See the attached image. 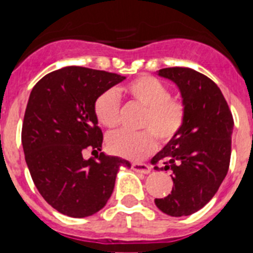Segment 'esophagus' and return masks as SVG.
Returning a JSON list of instances; mask_svg holds the SVG:
<instances>
[{
    "instance_id": "esophagus-1",
    "label": "esophagus",
    "mask_w": 253,
    "mask_h": 253,
    "mask_svg": "<svg viewBox=\"0 0 253 253\" xmlns=\"http://www.w3.org/2000/svg\"><path fill=\"white\" fill-rule=\"evenodd\" d=\"M131 169L135 172H140V173H149L151 172V166L147 163H133Z\"/></svg>"
}]
</instances>
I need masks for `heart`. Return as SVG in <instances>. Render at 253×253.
I'll return each mask as SVG.
<instances>
[{
  "instance_id": "1",
  "label": "heart",
  "mask_w": 253,
  "mask_h": 253,
  "mask_svg": "<svg viewBox=\"0 0 253 253\" xmlns=\"http://www.w3.org/2000/svg\"><path fill=\"white\" fill-rule=\"evenodd\" d=\"M120 96L146 107L140 120L144 130H119L107 137V148L111 153L131 161L147 157L156 149L157 138L169 143L180 134L187 118L184 100L171 96L169 86L152 76H140L124 86L109 88L96 97L93 113L102 126L109 129L119 124L122 100Z\"/></svg>"
}]
</instances>
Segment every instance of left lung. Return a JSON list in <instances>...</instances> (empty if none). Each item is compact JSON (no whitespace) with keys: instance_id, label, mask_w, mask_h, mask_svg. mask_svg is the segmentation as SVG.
I'll list each match as a JSON object with an SVG mask.
<instances>
[{"instance_id":"left-lung-1","label":"left lung","mask_w":253,"mask_h":253,"mask_svg":"<svg viewBox=\"0 0 253 253\" xmlns=\"http://www.w3.org/2000/svg\"><path fill=\"white\" fill-rule=\"evenodd\" d=\"M158 75L177 84L187 118L177 137L151 160L156 171L173 172L171 194L154 203L167 215H191L211 200L227 176L233 116L222 91L203 73L169 67Z\"/></svg>"}]
</instances>
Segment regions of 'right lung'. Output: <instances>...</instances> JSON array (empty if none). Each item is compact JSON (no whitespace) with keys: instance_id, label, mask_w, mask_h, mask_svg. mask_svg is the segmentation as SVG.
I'll return each mask as SVG.
<instances>
[{"instance_id":"right-lung-1","label":"right lung","mask_w":253,"mask_h":253,"mask_svg":"<svg viewBox=\"0 0 253 253\" xmlns=\"http://www.w3.org/2000/svg\"><path fill=\"white\" fill-rule=\"evenodd\" d=\"M124 78L71 66L45 75L31 90L21 130L26 165L40 195L64 215L97 213L113 194L119 167H130L97 153L104 135L93 113L96 97ZM84 150L96 156L84 160Z\"/></svg>"}]
</instances>
